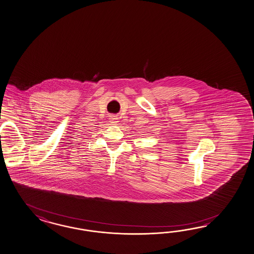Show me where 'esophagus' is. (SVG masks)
Returning a JSON list of instances; mask_svg holds the SVG:
<instances>
[{
  "label": "esophagus",
  "instance_id": "obj_1",
  "mask_svg": "<svg viewBox=\"0 0 254 254\" xmlns=\"http://www.w3.org/2000/svg\"><path fill=\"white\" fill-rule=\"evenodd\" d=\"M110 121H111V123H113V124H117L118 118H116L115 116H113V117H111V118H110Z\"/></svg>",
  "mask_w": 254,
  "mask_h": 254
}]
</instances>
